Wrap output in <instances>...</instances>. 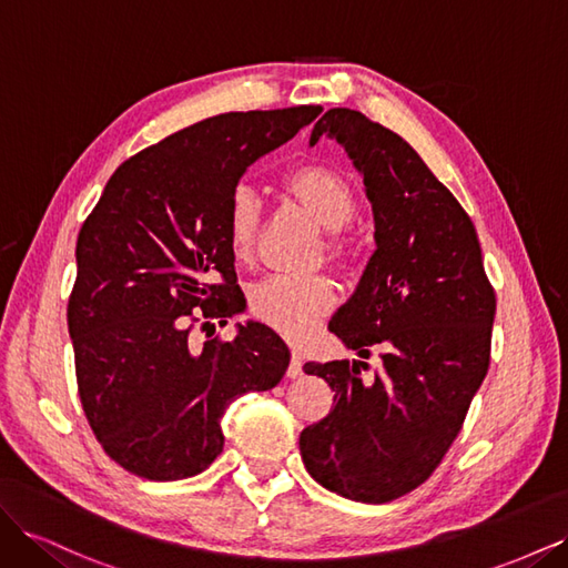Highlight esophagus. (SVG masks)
I'll return each instance as SVG.
<instances>
[{"mask_svg": "<svg viewBox=\"0 0 568 568\" xmlns=\"http://www.w3.org/2000/svg\"><path fill=\"white\" fill-rule=\"evenodd\" d=\"M301 374H303V357H301V353L294 348V351H291V363H288L286 376H288V379H298Z\"/></svg>", "mask_w": 568, "mask_h": 568, "instance_id": "esophagus-1", "label": "esophagus"}]
</instances>
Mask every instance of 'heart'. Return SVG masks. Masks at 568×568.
I'll return each mask as SVG.
<instances>
[{"instance_id": "heart-1", "label": "heart", "mask_w": 568, "mask_h": 568, "mask_svg": "<svg viewBox=\"0 0 568 568\" xmlns=\"http://www.w3.org/2000/svg\"><path fill=\"white\" fill-rule=\"evenodd\" d=\"M284 192L329 230L326 253L336 263H348L353 244L346 227L357 215V199L351 182L334 168L307 163L284 178ZM261 203L246 186H239L225 211V242L236 263L253 255ZM338 301L336 284L329 277H272L257 284L251 294V315L288 341H305L317 324L334 311Z\"/></svg>"}]
</instances>
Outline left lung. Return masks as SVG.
<instances>
[{"label": "left lung", "mask_w": 568, "mask_h": 568, "mask_svg": "<svg viewBox=\"0 0 568 568\" xmlns=\"http://www.w3.org/2000/svg\"><path fill=\"white\" fill-rule=\"evenodd\" d=\"M329 134L365 180L376 251L351 301L329 322L359 357L382 351L369 384L357 363H305L334 407L303 428L301 455L320 486L384 505L436 471L490 365L495 291L474 222L400 134L351 109H329ZM367 365V363H359Z\"/></svg>", "instance_id": "obj_1"}]
</instances>
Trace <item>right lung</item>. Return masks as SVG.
Here are the masks:
<instances>
[{
  "label": "right lung",
  "instance_id": "1",
  "mask_svg": "<svg viewBox=\"0 0 568 568\" xmlns=\"http://www.w3.org/2000/svg\"><path fill=\"white\" fill-rule=\"evenodd\" d=\"M320 113L205 118L128 159L84 220L68 298L78 393L101 448L130 474L178 480L209 469L227 405L282 382L291 355L270 326L248 322L234 341L201 348L192 332L242 311L225 242L239 180Z\"/></svg>",
  "mask_w": 568,
  "mask_h": 568
}]
</instances>
